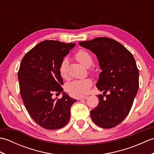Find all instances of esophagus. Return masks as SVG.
<instances>
[{
    "label": "esophagus",
    "instance_id": "34e87169",
    "mask_svg": "<svg viewBox=\"0 0 154 154\" xmlns=\"http://www.w3.org/2000/svg\"><path fill=\"white\" fill-rule=\"evenodd\" d=\"M87 98H88L87 96H82V97H81L79 99H81V100H86Z\"/></svg>",
    "mask_w": 154,
    "mask_h": 154
}]
</instances>
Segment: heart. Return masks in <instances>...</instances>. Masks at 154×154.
<instances>
[{"instance_id":"b5f03b06","label":"heart","mask_w":154,"mask_h":154,"mask_svg":"<svg viewBox=\"0 0 154 154\" xmlns=\"http://www.w3.org/2000/svg\"><path fill=\"white\" fill-rule=\"evenodd\" d=\"M75 58L77 60L81 63L84 66L89 67L93 63V59L92 55L89 52L85 50H79L77 51L75 55ZM68 66V61L67 59H63L61 61V63L59 67V72H60V76L65 79L67 76V69ZM92 80L89 78L86 79L75 80L68 83L66 85V90L69 92H71L75 95H81V94H85L89 90L90 87L92 86Z\"/></svg>"}]
</instances>
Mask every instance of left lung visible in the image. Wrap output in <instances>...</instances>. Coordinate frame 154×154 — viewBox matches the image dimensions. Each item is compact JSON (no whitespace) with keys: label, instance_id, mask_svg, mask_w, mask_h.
<instances>
[{"label":"left lung","instance_id":"left-lung-1","mask_svg":"<svg viewBox=\"0 0 154 154\" xmlns=\"http://www.w3.org/2000/svg\"><path fill=\"white\" fill-rule=\"evenodd\" d=\"M97 55L102 72L97 83L103 91L97 96L99 105L91 111L97 126L111 128L122 122L128 114L139 88V71L133 55L113 39L99 37L79 42Z\"/></svg>","mask_w":154,"mask_h":154}]
</instances>
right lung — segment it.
<instances>
[{
  "mask_svg": "<svg viewBox=\"0 0 154 154\" xmlns=\"http://www.w3.org/2000/svg\"><path fill=\"white\" fill-rule=\"evenodd\" d=\"M75 45L43 41L26 53L20 65L18 78L23 103L32 119L45 129H59L66 125L71 106L77 100L64 92L61 99L52 97L63 92L59 67Z\"/></svg>",
  "mask_w": 154,
  "mask_h": 154,
  "instance_id": "right-lung-1",
  "label": "right lung"
}]
</instances>
